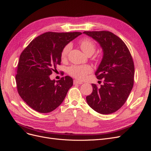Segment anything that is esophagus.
<instances>
[{"label":"esophagus","mask_w":151,"mask_h":151,"mask_svg":"<svg viewBox=\"0 0 151 151\" xmlns=\"http://www.w3.org/2000/svg\"><path fill=\"white\" fill-rule=\"evenodd\" d=\"M73 83L75 85H76V84H78V85H81V84H83V82H81V81H78V80H75L74 81H73Z\"/></svg>","instance_id":"34e87169"}]
</instances>
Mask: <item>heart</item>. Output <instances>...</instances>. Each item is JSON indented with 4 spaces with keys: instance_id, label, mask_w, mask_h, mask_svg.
Wrapping results in <instances>:
<instances>
[{
    "instance_id": "heart-1",
    "label": "heart",
    "mask_w": 151,
    "mask_h": 151,
    "mask_svg": "<svg viewBox=\"0 0 151 151\" xmlns=\"http://www.w3.org/2000/svg\"><path fill=\"white\" fill-rule=\"evenodd\" d=\"M81 50L87 55H92L96 46L93 42L89 38H84L80 42ZM71 48V44L68 43L63 48L61 52V58L65 59ZM92 71V68L89 65H73L68 70V73L78 80H83L88 74Z\"/></svg>"
}]
</instances>
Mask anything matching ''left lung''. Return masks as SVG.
Instances as JSON below:
<instances>
[{
    "instance_id": "left-lung-1",
    "label": "left lung",
    "mask_w": 151,
    "mask_h": 151,
    "mask_svg": "<svg viewBox=\"0 0 151 151\" xmlns=\"http://www.w3.org/2000/svg\"><path fill=\"white\" fill-rule=\"evenodd\" d=\"M96 41L103 50V58L95 72L103 84H92L93 92L86 96L90 106L97 113L108 114L116 112L129 96L134 84V65L124 42L108 31L84 32Z\"/></svg>"
}]
</instances>
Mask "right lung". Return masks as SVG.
<instances>
[{
	"label": "right lung",
	"mask_w": 151,
	"mask_h": 151,
	"mask_svg": "<svg viewBox=\"0 0 151 151\" xmlns=\"http://www.w3.org/2000/svg\"><path fill=\"white\" fill-rule=\"evenodd\" d=\"M81 32H46L32 40L21 53L15 76L18 93L33 109L52 112L62 103L73 79L66 76L52 80L50 75L60 65L61 52Z\"/></svg>",
	"instance_id": "obj_1"
}]
</instances>
